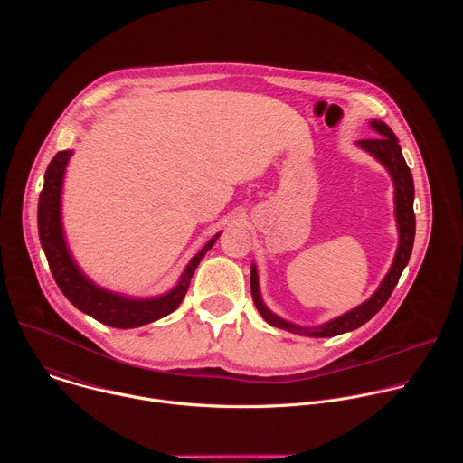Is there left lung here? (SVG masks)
Masks as SVG:
<instances>
[{"label": "left lung", "mask_w": 463, "mask_h": 463, "mask_svg": "<svg viewBox=\"0 0 463 463\" xmlns=\"http://www.w3.org/2000/svg\"><path fill=\"white\" fill-rule=\"evenodd\" d=\"M370 126L377 131V137L373 139H363L357 141V146L363 148L364 152L372 154L392 175L393 181V203H395V222H398V231H400V245L398 250H395V258L390 271L386 273L384 280L377 288V291L361 306L354 307L352 311L329 320L322 326L315 327H304L291 324L280 317H277L273 311H269L263 304L260 297V288H258V273L256 266H250V293L256 309L260 315L266 318L271 326H277L280 329H288L291 334L297 335H306V337H335L346 332H352V329H357L364 322H368L390 298L395 284H398L403 269L407 268V263L412 254V245H414V234H416V216H414V181L411 168L405 163V157L402 154V146L398 143V137L393 136V131L383 122V120H372Z\"/></svg>", "instance_id": "1"}]
</instances>
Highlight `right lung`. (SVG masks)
<instances>
[{
  "instance_id": "1",
  "label": "right lung",
  "mask_w": 463,
  "mask_h": 463,
  "mask_svg": "<svg viewBox=\"0 0 463 463\" xmlns=\"http://www.w3.org/2000/svg\"><path fill=\"white\" fill-rule=\"evenodd\" d=\"M71 156V150H63L52 157L45 170V181L38 202L40 241L60 291L75 307L111 327H139L166 317L183 302L195 268L200 266L205 252L216 243L220 232L211 238L205 247L190 260L184 273L181 275L179 284L166 295L154 298H131L99 288L80 271L63 238L60 197L65 166H68Z\"/></svg>"
}]
</instances>
